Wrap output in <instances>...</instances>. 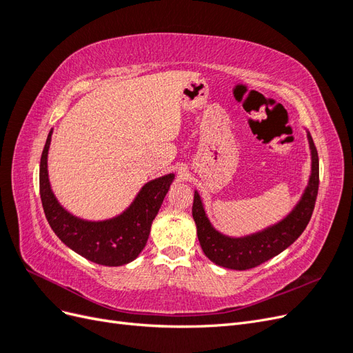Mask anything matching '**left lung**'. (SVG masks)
I'll return each instance as SVG.
<instances>
[{
	"label": "left lung",
	"instance_id": "obj_1",
	"mask_svg": "<svg viewBox=\"0 0 353 353\" xmlns=\"http://www.w3.org/2000/svg\"><path fill=\"white\" fill-rule=\"evenodd\" d=\"M307 140L312 154V174L309 178V185L290 215L276 225L241 239L222 236L210 225L200 196L194 193L193 218L197 225V237L203 252L212 262L230 270H250L285 250L305 231L312 216L319 185L318 152L311 134H307Z\"/></svg>",
	"mask_w": 353,
	"mask_h": 353
}]
</instances>
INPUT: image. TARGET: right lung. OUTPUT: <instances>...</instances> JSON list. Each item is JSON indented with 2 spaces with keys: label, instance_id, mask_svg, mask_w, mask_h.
<instances>
[{
  "label": "right lung",
  "instance_id": "1",
  "mask_svg": "<svg viewBox=\"0 0 353 353\" xmlns=\"http://www.w3.org/2000/svg\"><path fill=\"white\" fill-rule=\"evenodd\" d=\"M51 134L52 131L48 134L39 165V194L51 230L68 248L91 262L104 266L132 262L144 249L174 174L147 183L122 215L100 222L83 221L63 209L51 191L47 170Z\"/></svg>",
  "mask_w": 353,
  "mask_h": 353
}]
</instances>
